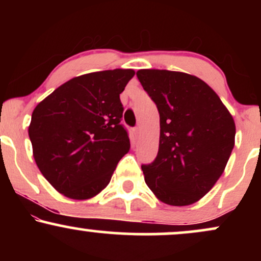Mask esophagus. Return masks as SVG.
<instances>
[{"mask_svg": "<svg viewBox=\"0 0 261 261\" xmlns=\"http://www.w3.org/2000/svg\"><path fill=\"white\" fill-rule=\"evenodd\" d=\"M134 134H135V136H140V134H141V128L137 126V127H135L134 128Z\"/></svg>", "mask_w": 261, "mask_h": 261, "instance_id": "obj_1", "label": "esophagus"}]
</instances>
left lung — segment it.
Here are the masks:
<instances>
[{
	"instance_id": "1",
	"label": "left lung",
	"mask_w": 261,
	"mask_h": 261,
	"mask_svg": "<svg viewBox=\"0 0 261 261\" xmlns=\"http://www.w3.org/2000/svg\"><path fill=\"white\" fill-rule=\"evenodd\" d=\"M136 76L160 113L158 154L142 166L146 184L167 205L195 203L224 172L234 147L233 116L193 74L147 68Z\"/></svg>"
}]
</instances>
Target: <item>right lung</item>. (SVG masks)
Wrapping results in <instances>:
<instances>
[{"label":"right lung","mask_w":261,"mask_h":261,"mask_svg":"<svg viewBox=\"0 0 261 261\" xmlns=\"http://www.w3.org/2000/svg\"><path fill=\"white\" fill-rule=\"evenodd\" d=\"M130 68L74 77L35 107L28 127L39 170L60 194L73 200L97 196L130 149L120 124V94Z\"/></svg>","instance_id":"add662e5"}]
</instances>
